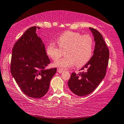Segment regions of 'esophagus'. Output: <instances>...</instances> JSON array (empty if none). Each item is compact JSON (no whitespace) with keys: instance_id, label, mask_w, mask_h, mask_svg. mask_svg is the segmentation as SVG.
I'll return each mask as SVG.
<instances>
[{"instance_id":"obj_1","label":"esophagus","mask_w":124,"mask_h":124,"mask_svg":"<svg viewBox=\"0 0 124 124\" xmlns=\"http://www.w3.org/2000/svg\"><path fill=\"white\" fill-rule=\"evenodd\" d=\"M57 72L59 73H62V72H63V70H61V69H57Z\"/></svg>"}]
</instances>
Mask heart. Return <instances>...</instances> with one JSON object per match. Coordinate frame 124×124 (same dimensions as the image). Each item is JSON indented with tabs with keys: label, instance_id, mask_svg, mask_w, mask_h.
Wrapping results in <instances>:
<instances>
[{
	"label": "heart",
	"instance_id": "1",
	"mask_svg": "<svg viewBox=\"0 0 124 124\" xmlns=\"http://www.w3.org/2000/svg\"><path fill=\"white\" fill-rule=\"evenodd\" d=\"M59 47L50 43L46 47V53L51 59L59 58L65 50V57L55 61L54 66L64 70L75 64L80 67L88 62L93 53V40L88 35H81L77 32L67 31L56 39Z\"/></svg>",
	"mask_w": 124,
	"mask_h": 124
}]
</instances>
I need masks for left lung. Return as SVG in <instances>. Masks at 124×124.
I'll list each match as a JSON object with an SVG mask.
<instances>
[{"mask_svg":"<svg viewBox=\"0 0 124 124\" xmlns=\"http://www.w3.org/2000/svg\"><path fill=\"white\" fill-rule=\"evenodd\" d=\"M95 41L93 55L78 74L72 72L68 86L73 93L83 96L92 93L106 75L109 51L102 35L97 30L89 28Z\"/></svg>","mask_w":124,"mask_h":124,"instance_id":"1","label":"left lung"}]
</instances>
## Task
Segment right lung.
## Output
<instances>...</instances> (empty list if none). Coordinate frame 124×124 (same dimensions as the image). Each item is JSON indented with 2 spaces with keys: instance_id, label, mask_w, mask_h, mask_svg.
Instances as JSON below:
<instances>
[{
  "instance_id": "right-lung-1",
  "label": "right lung",
  "mask_w": 124,
  "mask_h": 124,
  "mask_svg": "<svg viewBox=\"0 0 124 124\" xmlns=\"http://www.w3.org/2000/svg\"><path fill=\"white\" fill-rule=\"evenodd\" d=\"M39 29L29 28L18 39L13 46L10 62L11 74L20 89L26 95L35 99L47 93L57 70L56 68L45 69L51 61L37 34Z\"/></svg>"
}]
</instances>
